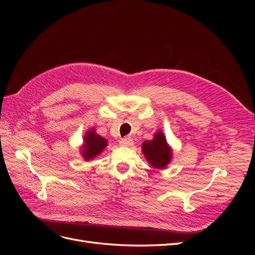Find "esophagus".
I'll list each match as a JSON object with an SVG mask.
<instances>
[{"label": "esophagus", "instance_id": "34e87169", "mask_svg": "<svg viewBox=\"0 0 255 255\" xmlns=\"http://www.w3.org/2000/svg\"><path fill=\"white\" fill-rule=\"evenodd\" d=\"M120 143H121L122 145H125V146H132V145L134 144V141H133L132 138L127 137V138H125V139H122V140L120 141Z\"/></svg>", "mask_w": 255, "mask_h": 255}]
</instances>
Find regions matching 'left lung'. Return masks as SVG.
Wrapping results in <instances>:
<instances>
[{"label":"left lung","mask_w":255,"mask_h":255,"mask_svg":"<svg viewBox=\"0 0 255 255\" xmlns=\"http://www.w3.org/2000/svg\"><path fill=\"white\" fill-rule=\"evenodd\" d=\"M141 151L146 161L156 169H164L172 159V149L168 144L163 130H157L153 139L142 142Z\"/></svg>","instance_id":"8db88e82"}]
</instances>
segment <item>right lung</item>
I'll use <instances>...</instances> for the list:
<instances>
[{
    "label": "right lung",
    "instance_id": "1",
    "mask_svg": "<svg viewBox=\"0 0 255 255\" xmlns=\"http://www.w3.org/2000/svg\"><path fill=\"white\" fill-rule=\"evenodd\" d=\"M83 139L84 141L81 145L80 152L82 157L86 161L92 160L97 156H99L106 148L107 144H109V142H107L104 137L100 136L99 134L96 133L95 128H89L87 132L85 133Z\"/></svg>",
    "mask_w": 255,
    "mask_h": 255
}]
</instances>
